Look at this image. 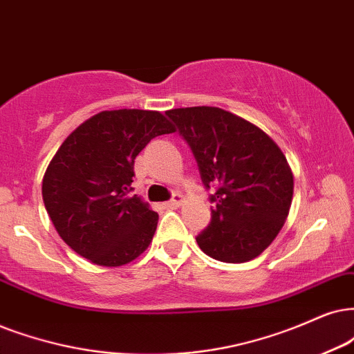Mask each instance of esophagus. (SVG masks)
Returning <instances> with one entry per match:
<instances>
[{"label":"esophagus","mask_w":354,"mask_h":354,"mask_svg":"<svg viewBox=\"0 0 354 354\" xmlns=\"http://www.w3.org/2000/svg\"><path fill=\"white\" fill-rule=\"evenodd\" d=\"M183 203H185V196L174 194L173 199H169L168 203H165V205H167V207H169V209H176V207H180Z\"/></svg>","instance_id":"obj_1"}]
</instances>
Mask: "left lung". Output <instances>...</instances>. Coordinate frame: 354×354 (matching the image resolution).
Returning a JSON list of instances; mask_svg holds the SVG:
<instances>
[{
  "instance_id": "8db88e82",
  "label": "left lung",
  "mask_w": 354,
  "mask_h": 354,
  "mask_svg": "<svg viewBox=\"0 0 354 354\" xmlns=\"http://www.w3.org/2000/svg\"><path fill=\"white\" fill-rule=\"evenodd\" d=\"M198 162L204 186L214 187L210 223L199 248L223 263H245L272 243L288 217L294 176L283 151L257 125L221 107L167 111Z\"/></svg>"
}]
</instances>
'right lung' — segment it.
Masks as SVG:
<instances>
[{"label":"right lung","instance_id":"right-lung-1","mask_svg":"<svg viewBox=\"0 0 354 354\" xmlns=\"http://www.w3.org/2000/svg\"><path fill=\"white\" fill-rule=\"evenodd\" d=\"M174 132L158 111H102L78 125L53 155L42 198L58 235L100 266L131 263L149 248L158 214L131 194L133 162L151 138Z\"/></svg>","mask_w":354,"mask_h":354}]
</instances>
